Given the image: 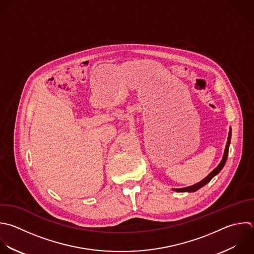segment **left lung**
<instances>
[{"label": "left lung", "mask_w": 254, "mask_h": 254, "mask_svg": "<svg viewBox=\"0 0 254 254\" xmlns=\"http://www.w3.org/2000/svg\"><path fill=\"white\" fill-rule=\"evenodd\" d=\"M230 138H231V128L229 129V132H228V137H227V142H226V146H225V149H224V153H223V156H222V159L220 161V163L217 165V167L215 169H213L203 180H201L200 182L192 185V186H190V187H186V188H181V189H173V190L177 191V192H192V191H195L197 190H199L200 188H202L203 186H205L214 176H216L223 168L225 162H226V159H227V155H228V148H229V144H230Z\"/></svg>", "instance_id": "left-lung-1"}]
</instances>
